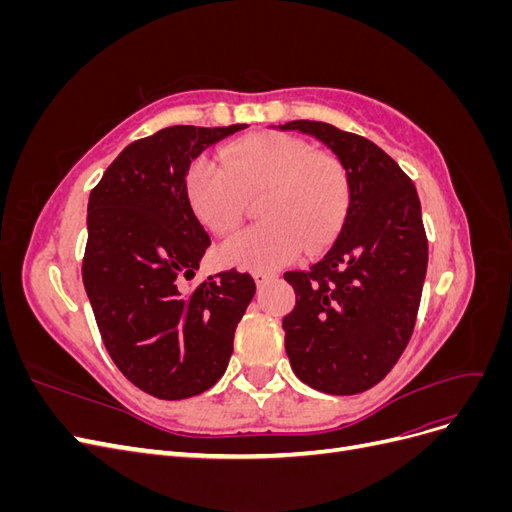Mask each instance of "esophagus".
Instances as JSON below:
<instances>
[{"label":"esophagus","instance_id":"esophagus-1","mask_svg":"<svg viewBox=\"0 0 512 512\" xmlns=\"http://www.w3.org/2000/svg\"><path fill=\"white\" fill-rule=\"evenodd\" d=\"M273 277H275V273H271V271H254V280L258 284V288H262L267 282H271Z\"/></svg>","mask_w":512,"mask_h":512}]
</instances>
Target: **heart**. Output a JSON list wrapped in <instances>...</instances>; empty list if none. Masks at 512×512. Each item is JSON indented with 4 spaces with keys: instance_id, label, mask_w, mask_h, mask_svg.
Instances as JSON below:
<instances>
[{
    "instance_id": "1",
    "label": "heart",
    "mask_w": 512,
    "mask_h": 512,
    "mask_svg": "<svg viewBox=\"0 0 512 512\" xmlns=\"http://www.w3.org/2000/svg\"><path fill=\"white\" fill-rule=\"evenodd\" d=\"M194 218L211 235L228 237L245 215V200L260 196L258 226L222 250L230 265L277 269L297 256L327 247L350 209V175L335 153L314 151L297 136L256 132L220 151V162L194 160L183 179Z\"/></svg>"
}]
</instances>
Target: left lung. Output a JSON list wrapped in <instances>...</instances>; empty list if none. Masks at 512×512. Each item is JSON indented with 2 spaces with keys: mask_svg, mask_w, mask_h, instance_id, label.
I'll return each mask as SVG.
<instances>
[{
  "mask_svg": "<svg viewBox=\"0 0 512 512\" xmlns=\"http://www.w3.org/2000/svg\"><path fill=\"white\" fill-rule=\"evenodd\" d=\"M350 175V209L337 241L309 271H288L297 303L284 342L299 380L329 395L376 386L404 354L421 305L427 235L412 179L365 136L324 121H290Z\"/></svg>",
  "mask_w": 512,
  "mask_h": 512,
  "instance_id": "1",
  "label": "left lung"
}]
</instances>
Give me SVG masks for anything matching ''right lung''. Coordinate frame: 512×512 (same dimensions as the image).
<instances>
[{"label": "right lung", "instance_id": "obj_1", "mask_svg": "<svg viewBox=\"0 0 512 512\" xmlns=\"http://www.w3.org/2000/svg\"><path fill=\"white\" fill-rule=\"evenodd\" d=\"M247 126H170L123 149L89 194L83 284L113 363L158 399L222 378L256 284L237 269L192 280L211 239L185 198V170Z\"/></svg>", "mask_w": 512, "mask_h": 512}]
</instances>
